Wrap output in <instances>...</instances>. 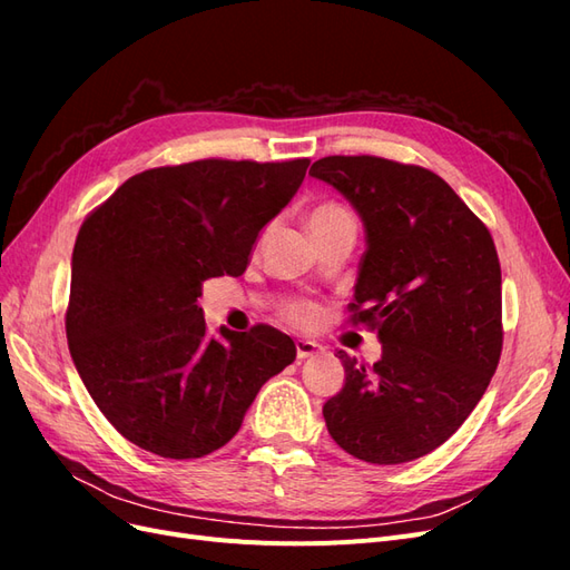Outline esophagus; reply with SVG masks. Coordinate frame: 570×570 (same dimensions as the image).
<instances>
[{
    "mask_svg": "<svg viewBox=\"0 0 570 570\" xmlns=\"http://www.w3.org/2000/svg\"><path fill=\"white\" fill-rule=\"evenodd\" d=\"M295 347H297V358H308V356L323 354V344H318L314 340H297Z\"/></svg>",
    "mask_w": 570,
    "mask_h": 570,
    "instance_id": "obj_1",
    "label": "esophagus"
}]
</instances>
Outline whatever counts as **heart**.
<instances>
[{"label": "heart", "instance_id": "b5f03b06", "mask_svg": "<svg viewBox=\"0 0 570 570\" xmlns=\"http://www.w3.org/2000/svg\"><path fill=\"white\" fill-rule=\"evenodd\" d=\"M344 214H347V209H342L340 204H321V206H316L312 214H308V223L323 220V218H333V216H344ZM287 316H289V321H295L299 325H306V323H312L318 316V308L314 304L297 302V304L289 306Z\"/></svg>", "mask_w": 570, "mask_h": 570}]
</instances>
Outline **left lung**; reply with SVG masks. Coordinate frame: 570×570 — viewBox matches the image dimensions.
Wrapping results in <instances>:
<instances>
[{
  "instance_id": "obj_1",
  "label": "left lung",
  "mask_w": 570,
  "mask_h": 570,
  "mask_svg": "<svg viewBox=\"0 0 570 570\" xmlns=\"http://www.w3.org/2000/svg\"><path fill=\"white\" fill-rule=\"evenodd\" d=\"M314 176L366 228L352 323L383 342L373 366L337 352L344 387L323 404L344 452L377 465L425 456L485 394L502 354V268L492 235L433 170L381 157H325Z\"/></svg>"
}]
</instances>
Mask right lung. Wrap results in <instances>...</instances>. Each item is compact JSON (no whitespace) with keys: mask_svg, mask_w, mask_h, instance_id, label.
Here are the masks:
<instances>
[{"mask_svg":"<svg viewBox=\"0 0 570 570\" xmlns=\"http://www.w3.org/2000/svg\"><path fill=\"white\" fill-rule=\"evenodd\" d=\"M308 159H202L149 168L85 218L66 337L80 381L120 435L164 459L220 450L268 377L297 356L271 325L206 333L202 283L243 275L258 233Z\"/></svg>","mask_w":570,"mask_h":570,"instance_id":"add662e5","label":"right lung"}]
</instances>
